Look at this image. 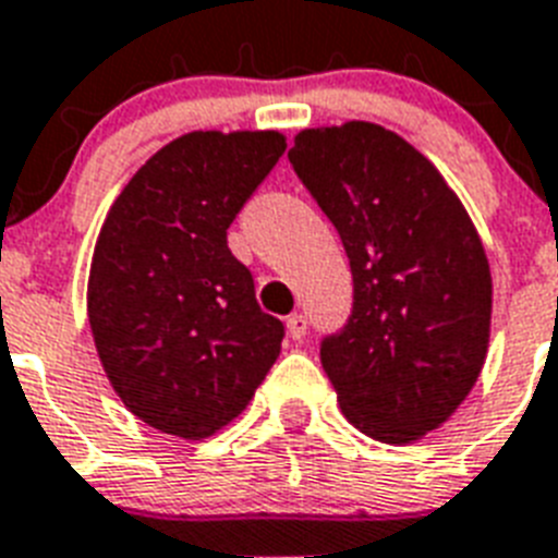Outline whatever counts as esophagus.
Instances as JSON below:
<instances>
[{"mask_svg": "<svg viewBox=\"0 0 558 558\" xmlns=\"http://www.w3.org/2000/svg\"><path fill=\"white\" fill-rule=\"evenodd\" d=\"M287 332H289V338H292V341H301L303 335H306V318H303V315H298V312H294V315H289Z\"/></svg>", "mask_w": 558, "mask_h": 558, "instance_id": "obj_1", "label": "esophagus"}]
</instances>
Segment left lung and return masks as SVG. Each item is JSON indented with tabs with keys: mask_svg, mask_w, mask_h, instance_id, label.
I'll return each instance as SVG.
<instances>
[{
	"mask_svg": "<svg viewBox=\"0 0 558 558\" xmlns=\"http://www.w3.org/2000/svg\"><path fill=\"white\" fill-rule=\"evenodd\" d=\"M289 162L341 234L352 315L320 341L343 415L410 444L470 396L490 341V264L473 220L421 151L375 122L306 129Z\"/></svg>",
	"mask_w": 558,
	"mask_h": 558,
	"instance_id": "8db88e82",
	"label": "left lung"
}]
</instances>
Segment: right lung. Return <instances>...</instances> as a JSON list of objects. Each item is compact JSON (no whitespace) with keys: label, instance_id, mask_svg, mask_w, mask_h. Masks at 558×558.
<instances>
[{"label":"right lung","instance_id":"obj_1","mask_svg":"<svg viewBox=\"0 0 558 558\" xmlns=\"http://www.w3.org/2000/svg\"><path fill=\"white\" fill-rule=\"evenodd\" d=\"M278 131H192L131 177L99 229L88 320L122 404L148 427L206 438L238 418L280 355L226 229L266 180Z\"/></svg>","mask_w":558,"mask_h":558}]
</instances>
